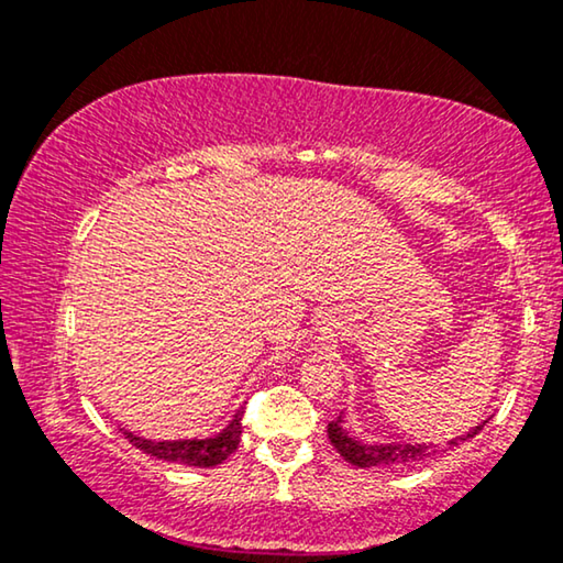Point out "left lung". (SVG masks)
Returning a JSON list of instances; mask_svg holds the SVG:
<instances>
[{"instance_id": "obj_1", "label": "left lung", "mask_w": 563, "mask_h": 563, "mask_svg": "<svg viewBox=\"0 0 563 563\" xmlns=\"http://www.w3.org/2000/svg\"><path fill=\"white\" fill-rule=\"evenodd\" d=\"M488 419H483L481 424L470 427L465 434H457L448 444L450 448H457L460 442L475 438L477 432L483 430ZM329 440L339 455L346 460V463L356 467H391V465H407V463H419V460H430L432 455L442 452L438 444L427 442H364L358 440L354 432L346 427V417L339 415L329 424Z\"/></svg>"}]
</instances>
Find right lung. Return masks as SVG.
Here are the masks:
<instances>
[{
	"label": "right lung",
	"mask_w": 563,
	"mask_h": 563,
	"mask_svg": "<svg viewBox=\"0 0 563 563\" xmlns=\"http://www.w3.org/2000/svg\"><path fill=\"white\" fill-rule=\"evenodd\" d=\"M121 427L133 448H139L146 455L164 460V463H176V465H189V467H214L228 460L240 444L242 434V409L232 415L228 424L222 427L220 432L209 434V438H179V440H154L144 438V434L131 432L129 427Z\"/></svg>",
	"instance_id": "add662e5"
}]
</instances>
